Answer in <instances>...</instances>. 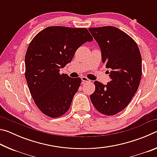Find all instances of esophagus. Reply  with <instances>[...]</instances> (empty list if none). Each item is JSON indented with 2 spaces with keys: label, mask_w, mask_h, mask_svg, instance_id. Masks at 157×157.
Returning a JSON list of instances; mask_svg holds the SVG:
<instances>
[{
  "label": "esophagus",
  "mask_w": 157,
  "mask_h": 157,
  "mask_svg": "<svg viewBox=\"0 0 157 157\" xmlns=\"http://www.w3.org/2000/svg\"><path fill=\"white\" fill-rule=\"evenodd\" d=\"M81 79H82V83H85V82H91V80H90V79H89L88 78H86V77H85V76H82V78H81Z\"/></svg>",
  "instance_id": "obj_1"
}]
</instances>
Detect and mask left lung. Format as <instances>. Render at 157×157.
Listing matches in <instances>:
<instances>
[{"mask_svg":"<svg viewBox=\"0 0 157 157\" xmlns=\"http://www.w3.org/2000/svg\"><path fill=\"white\" fill-rule=\"evenodd\" d=\"M99 44L102 62L111 68L107 85L95 81L90 95L95 108L106 116L123 110L136 94L142 76V59L138 45L123 31L113 26L89 29Z\"/></svg>","mask_w":157,"mask_h":157,"instance_id":"obj_1","label":"left lung"}]
</instances>
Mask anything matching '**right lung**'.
<instances>
[{
    "label": "right lung",
    "instance_id": "obj_1",
    "mask_svg": "<svg viewBox=\"0 0 157 157\" xmlns=\"http://www.w3.org/2000/svg\"><path fill=\"white\" fill-rule=\"evenodd\" d=\"M93 37L86 28L50 26L36 34L25 54V76L32 98L42 113L58 118L66 113L81 78L60 74L77 49Z\"/></svg>",
    "mask_w": 157,
    "mask_h": 157
}]
</instances>
